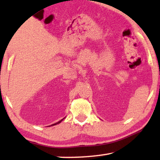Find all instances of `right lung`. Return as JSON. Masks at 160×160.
<instances>
[{"mask_svg":"<svg viewBox=\"0 0 160 160\" xmlns=\"http://www.w3.org/2000/svg\"><path fill=\"white\" fill-rule=\"evenodd\" d=\"M62 120H63V119H61V120H60V121H59L58 122H57V123H55V124H52V126H53V125H56V124H59V123H60V122H62Z\"/></svg>","mask_w":160,"mask_h":160,"instance_id":"right-lung-1","label":"right lung"}]
</instances>
